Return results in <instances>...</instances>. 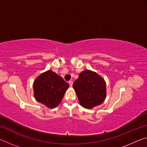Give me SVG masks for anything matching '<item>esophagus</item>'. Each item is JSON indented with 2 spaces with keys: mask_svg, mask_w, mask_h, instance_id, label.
Returning <instances> with one entry per match:
<instances>
[{
  "mask_svg": "<svg viewBox=\"0 0 147 147\" xmlns=\"http://www.w3.org/2000/svg\"><path fill=\"white\" fill-rule=\"evenodd\" d=\"M69 86H70L71 87L73 86V82L72 80H70L69 82Z\"/></svg>",
  "mask_w": 147,
  "mask_h": 147,
  "instance_id": "obj_1",
  "label": "esophagus"
}]
</instances>
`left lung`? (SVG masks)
Masks as SVG:
<instances>
[{"mask_svg": "<svg viewBox=\"0 0 147 147\" xmlns=\"http://www.w3.org/2000/svg\"><path fill=\"white\" fill-rule=\"evenodd\" d=\"M73 87L80 105L86 109L99 106L106 99V82L94 71L88 69L82 71Z\"/></svg>", "mask_w": 147, "mask_h": 147, "instance_id": "left-lung-1", "label": "left lung"}]
</instances>
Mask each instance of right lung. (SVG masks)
<instances>
[{"label": "right lung", "instance_id": "right-lung-1", "mask_svg": "<svg viewBox=\"0 0 147 147\" xmlns=\"http://www.w3.org/2000/svg\"><path fill=\"white\" fill-rule=\"evenodd\" d=\"M69 86V84L61 76L49 70L35 79L33 83L34 96L39 102L53 109L61 103Z\"/></svg>", "mask_w": 147, "mask_h": 147}]
</instances>
